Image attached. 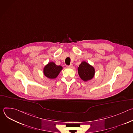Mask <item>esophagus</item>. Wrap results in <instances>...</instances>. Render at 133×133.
Segmentation results:
<instances>
[{"label":"esophagus","mask_w":133,"mask_h":133,"mask_svg":"<svg viewBox=\"0 0 133 133\" xmlns=\"http://www.w3.org/2000/svg\"><path fill=\"white\" fill-rule=\"evenodd\" d=\"M68 68H72L73 67V65H72V64H70V65H69V66H67Z\"/></svg>","instance_id":"esophagus-1"}]
</instances>
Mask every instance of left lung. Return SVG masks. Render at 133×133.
<instances>
[{
  "mask_svg": "<svg viewBox=\"0 0 133 133\" xmlns=\"http://www.w3.org/2000/svg\"><path fill=\"white\" fill-rule=\"evenodd\" d=\"M78 72L81 78L85 82L91 79L95 75L94 68L86 62H82L78 67Z\"/></svg>",
  "mask_w": 133,
  "mask_h": 133,
  "instance_id": "left-lung-1",
  "label": "left lung"
}]
</instances>
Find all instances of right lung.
Wrapping results in <instances>:
<instances>
[{
  "label": "right lung",
  "mask_w": 133,
  "mask_h": 133,
  "mask_svg": "<svg viewBox=\"0 0 133 133\" xmlns=\"http://www.w3.org/2000/svg\"><path fill=\"white\" fill-rule=\"evenodd\" d=\"M62 69V66L56 65L54 62H49L44 68V74L48 78L54 79L58 76Z\"/></svg>",
  "instance_id": "right-lung-1"
}]
</instances>
